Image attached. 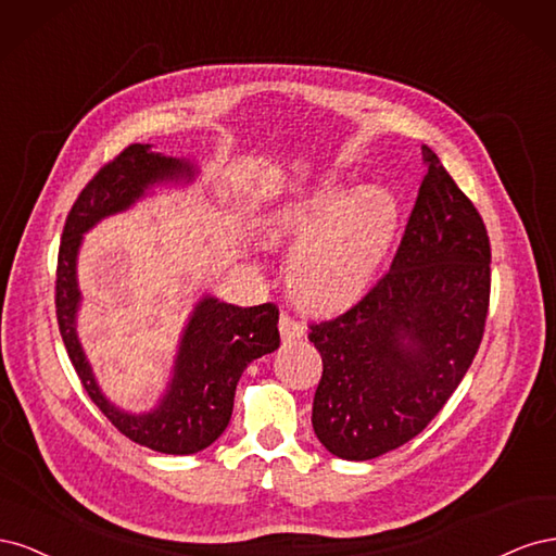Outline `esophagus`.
<instances>
[{
    "mask_svg": "<svg viewBox=\"0 0 556 556\" xmlns=\"http://www.w3.org/2000/svg\"><path fill=\"white\" fill-rule=\"evenodd\" d=\"M278 327H280L282 343H292V341H299V339H304V336H306L304 325H299L296 319H292L290 315H282Z\"/></svg>",
    "mask_w": 556,
    "mask_h": 556,
    "instance_id": "34e87169",
    "label": "esophagus"
}]
</instances>
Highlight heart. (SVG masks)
Instances as JSON below:
<instances>
[{"label":"heart","instance_id":"obj_1","mask_svg":"<svg viewBox=\"0 0 556 556\" xmlns=\"http://www.w3.org/2000/svg\"><path fill=\"white\" fill-rule=\"evenodd\" d=\"M401 229L399 197L380 188L355 190L333 176H319L266 204L262 241L292 245L288 282L301 306L341 308L376 282Z\"/></svg>","mask_w":556,"mask_h":556}]
</instances>
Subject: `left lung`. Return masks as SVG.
Segmentation results:
<instances>
[{"instance_id":"1","label":"left lung","mask_w":556,"mask_h":556,"mask_svg":"<svg viewBox=\"0 0 556 556\" xmlns=\"http://www.w3.org/2000/svg\"><path fill=\"white\" fill-rule=\"evenodd\" d=\"M427 176L396 257L357 306L311 327L323 357L317 441L348 462L401 447L439 415L482 341L490 239L480 213L422 146Z\"/></svg>"}]
</instances>
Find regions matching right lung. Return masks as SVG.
<instances>
[{
  "label": "right lung",
  "instance_id": "1",
  "mask_svg": "<svg viewBox=\"0 0 556 556\" xmlns=\"http://www.w3.org/2000/svg\"><path fill=\"white\" fill-rule=\"evenodd\" d=\"M199 174L194 157L155 153L150 143L125 148L76 199L64 223L58 257V325L83 387L117 431L162 454H194L220 439L248 364L280 345L278 308L274 304L241 308L201 294L178 336L172 374L157 403L141 413L127 410L99 387L80 343L78 255L86 233L106 217L127 213L162 188H190Z\"/></svg>",
  "mask_w": 556,
  "mask_h": 556
}]
</instances>
